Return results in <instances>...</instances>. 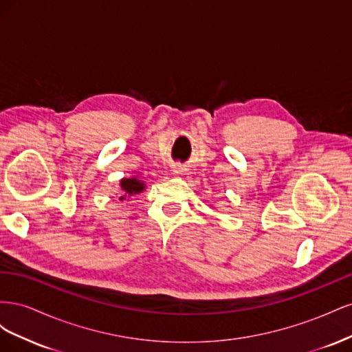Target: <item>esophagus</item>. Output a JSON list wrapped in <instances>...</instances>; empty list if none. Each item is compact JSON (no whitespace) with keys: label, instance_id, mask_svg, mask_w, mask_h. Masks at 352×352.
Wrapping results in <instances>:
<instances>
[{"label":"esophagus","instance_id":"esophagus-1","mask_svg":"<svg viewBox=\"0 0 352 352\" xmlns=\"http://www.w3.org/2000/svg\"><path fill=\"white\" fill-rule=\"evenodd\" d=\"M173 172L179 175V173H182V168H180V167H175V170H173Z\"/></svg>","mask_w":352,"mask_h":352}]
</instances>
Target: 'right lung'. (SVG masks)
<instances>
[{
	"label": "right lung",
	"mask_w": 352,
	"mask_h": 352,
	"mask_svg": "<svg viewBox=\"0 0 352 352\" xmlns=\"http://www.w3.org/2000/svg\"><path fill=\"white\" fill-rule=\"evenodd\" d=\"M120 188L123 190V194H122V197L119 199L123 201L126 198H131V197H133L136 194L142 192V190L145 189V184L142 182V180L138 179V177H129V179L123 177L120 180Z\"/></svg>",
	"instance_id": "obj_1"
}]
</instances>
